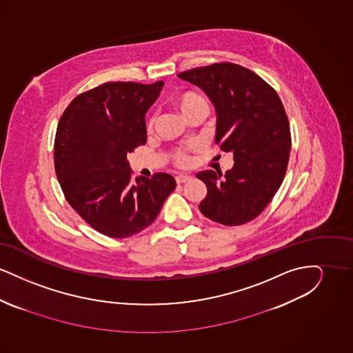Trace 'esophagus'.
Instances as JSON below:
<instances>
[{"label": "esophagus", "instance_id": "esophagus-1", "mask_svg": "<svg viewBox=\"0 0 353 353\" xmlns=\"http://www.w3.org/2000/svg\"><path fill=\"white\" fill-rule=\"evenodd\" d=\"M190 179H192V176H189V174H177L176 176V183L177 184H183V183L189 181Z\"/></svg>", "mask_w": 353, "mask_h": 353}]
</instances>
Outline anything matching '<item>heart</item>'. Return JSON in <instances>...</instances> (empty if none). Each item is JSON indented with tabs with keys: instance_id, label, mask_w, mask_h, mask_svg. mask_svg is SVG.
<instances>
[{
	"instance_id": "obj_1",
	"label": "heart",
	"mask_w": 353,
	"mask_h": 353,
	"mask_svg": "<svg viewBox=\"0 0 353 353\" xmlns=\"http://www.w3.org/2000/svg\"><path fill=\"white\" fill-rule=\"evenodd\" d=\"M173 105L180 112V115L185 119L188 118V115H190L192 112H194L196 110H199L201 107H206V101L201 95H199L196 92H184L173 99ZM153 124H154V119L152 118L148 123V128H152ZM172 159L180 167H186L190 163L189 154L184 150H177V151L173 152Z\"/></svg>"
}]
</instances>
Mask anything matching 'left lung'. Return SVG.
<instances>
[{"instance_id":"obj_1","label":"left lung","mask_w":353,"mask_h":353,"mask_svg":"<svg viewBox=\"0 0 353 353\" xmlns=\"http://www.w3.org/2000/svg\"><path fill=\"white\" fill-rule=\"evenodd\" d=\"M196 84L216 110V143L233 153L225 174L197 173L208 193L202 214L226 226L258 217L285 179L291 151L290 124L275 90L249 68L214 63L177 75Z\"/></svg>"}]
</instances>
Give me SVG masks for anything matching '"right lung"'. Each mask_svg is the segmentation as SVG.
I'll list each match as a JSON object with an SVG mask.
<instances>
[{
    "mask_svg": "<svg viewBox=\"0 0 353 353\" xmlns=\"http://www.w3.org/2000/svg\"><path fill=\"white\" fill-rule=\"evenodd\" d=\"M163 85V81L101 84L71 101L58 123V181L72 209L101 234L140 233L176 188L168 173L134 180L127 160V153L147 141L145 114Z\"/></svg>",
    "mask_w": 353,
    "mask_h": 353,
    "instance_id": "right-lung-1",
    "label": "right lung"
}]
</instances>
